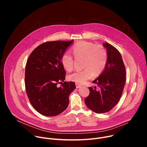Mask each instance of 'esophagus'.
<instances>
[{
    "label": "esophagus",
    "instance_id": "obj_1",
    "mask_svg": "<svg viewBox=\"0 0 147 147\" xmlns=\"http://www.w3.org/2000/svg\"><path fill=\"white\" fill-rule=\"evenodd\" d=\"M76 88H79L81 87L80 84H77V83H76Z\"/></svg>",
    "mask_w": 147,
    "mask_h": 147
}]
</instances>
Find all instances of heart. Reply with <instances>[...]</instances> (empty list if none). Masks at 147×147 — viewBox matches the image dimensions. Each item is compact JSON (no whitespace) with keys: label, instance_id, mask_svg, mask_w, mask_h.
<instances>
[{"label":"heart","instance_id":"heart-1","mask_svg":"<svg viewBox=\"0 0 147 147\" xmlns=\"http://www.w3.org/2000/svg\"><path fill=\"white\" fill-rule=\"evenodd\" d=\"M76 58H84L83 70L76 71L68 77L69 80L78 84H83L91 79L94 74H100L106 67L108 61V54L106 49L101 45H95L88 41H80L72 49ZM62 66L68 71L74 67V59L72 55L66 52L61 57Z\"/></svg>","mask_w":147,"mask_h":147}]
</instances>
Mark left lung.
Wrapping results in <instances>:
<instances>
[{
	"label": "left lung",
	"mask_w": 147,
	"mask_h": 147,
	"mask_svg": "<svg viewBox=\"0 0 147 147\" xmlns=\"http://www.w3.org/2000/svg\"><path fill=\"white\" fill-rule=\"evenodd\" d=\"M107 48L108 61L101 74L92 82L96 87H89L90 95L85 99L87 107L97 113L110 111L120 100L125 82V68L119 51L111 44Z\"/></svg>",
	"instance_id": "left-lung-1"
}]
</instances>
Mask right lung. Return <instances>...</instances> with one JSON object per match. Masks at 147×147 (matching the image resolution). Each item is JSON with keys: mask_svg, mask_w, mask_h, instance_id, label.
I'll use <instances>...</instances> for the list:
<instances>
[{"mask_svg": "<svg viewBox=\"0 0 147 147\" xmlns=\"http://www.w3.org/2000/svg\"><path fill=\"white\" fill-rule=\"evenodd\" d=\"M73 42L56 40L42 44L27 61L26 93L34 108L44 116H55L66 110L69 95L76 88L74 82L64 81L66 71L61 62L62 55ZM58 83L62 86L58 87Z\"/></svg>", "mask_w": 147, "mask_h": 147, "instance_id": "add662e5", "label": "right lung"}]
</instances>
